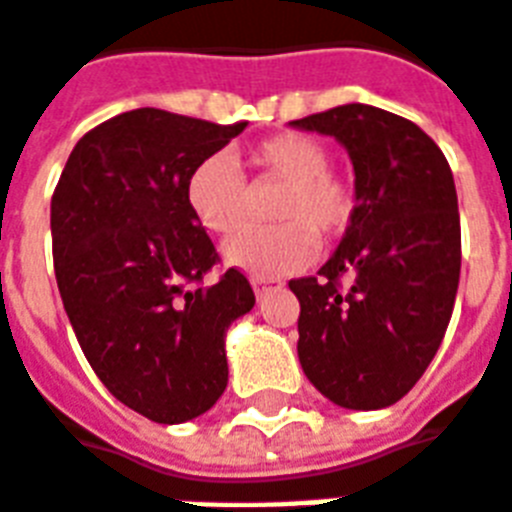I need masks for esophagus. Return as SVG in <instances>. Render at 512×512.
<instances>
[{
  "instance_id": "obj_1",
  "label": "esophagus",
  "mask_w": 512,
  "mask_h": 512,
  "mask_svg": "<svg viewBox=\"0 0 512 512\" xmlns=\"http://www.w3.org/2000/svg\"><path fill=\"white\" fill-rule=\"evenodd\" d=\"M283 286L280 280L275 278H253V291H256V297H267V294H272V291H278V288Z\"/></svg>"
}]
</instances>
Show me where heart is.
<instances>
[{"label": "heart", "instance_id": "b5f03b06", "mask_svg": "<svg viewBox=\"0 0 512 512\" xmlns=\"http://www.w3.org/2000/svg\"><path fill=\"white\" fill-rule=\"evenodd\" d=\"M256 186L275 183L270 218L278 224L251 229L226 245V261L240 270L275 278L305 267L318 240H340L356 218V191L329 169L326 145L313 134L283 132L248 148ZM186 199L207 232L232 237L248 224L253 210L251 188L232 161L221 156L199 161L188 175Z\"/></svg>", "mask_w": 512, "mask_h": 512}]
</instances>
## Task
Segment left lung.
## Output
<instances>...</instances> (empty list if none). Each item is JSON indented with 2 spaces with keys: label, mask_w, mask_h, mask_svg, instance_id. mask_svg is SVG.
Wrapping results in <instances>:
<instances>
[{
  "label": "left lung",
  "mask_w": 512,
  "mask_h": 512,
  "mask_svg": "<svg viewBox=\"0 0 512 512\" xmlns=\"http://www.w3.org/2000/svg\"><path fill=\"white\" fill-rule=\"evenodd\" d=\"M332 134L351 153L356 218L299 299V364L348 410L399 402L424 375L451 321L461 226L451 167L413 121L372 105H340L291 121Z\"/></svg>",
  "instance_id": "obj_1"
}]
</instances>
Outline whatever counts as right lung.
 I'll list each match as a JSON object with an SVG mask.
<instances>
[{"label": "right lung", "mask_w": 512, "mask_h": 512, "mask_svg": "<svg viewBox=\"0 0 512 512\" xmlns=\"http://www.w3.org/2000/svg\"><path fill=\"white\" fill-rule=\"evenodd\" d=\"M156 107L94 126L51 199L53 270L91 370L156 424L202 416L224 394V334L256 305L191 213L188 175L245 129Z\"/></svg>", "instance_id": "right-lung-1"}]
</instances>
